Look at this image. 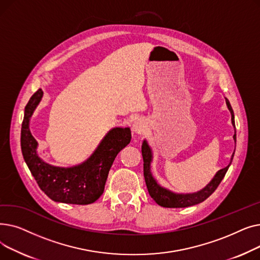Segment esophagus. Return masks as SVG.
I'll use <instances>...</instances> for the list:
<instances>
[{
  "label": "esophagus",
  "mask_w": 260,
  "mask_h": 260,
  "mask_svg": "<svg viewBox=\"0 0 260 260\" xmlns=\"http://www.w3.org/2000/svg\"><path fill=\"white\" fill-rule=\"evenodd\" d=\"M146 125H145V122L142 119H137L135 120L133 123V126H132V131L134 134L136 135H141L145 132Z\"/></svg>",
  "instance_id": "obj_1"
}]
</instances>
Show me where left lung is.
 <instances>
[{
	"label": "left lung",
	"instance_id": "8db88e82",
	"mask_svg": "<svg viewBox=\"0 0 260 260\" xmlns=\"http://www.w3.org/2000/svg\"><path fill=\"white\" fill-rule=\"evenodd\" d=\"M225 103H226V106L231 113L232 124H233V126L235 128L234 112H233V109H232V106L226 98H225ZM233 139L236 143V131L233 136ZM141 152H142V157H143L144 179H145V183L147 186V190H148L149 195H151V197L155 200V202L163 208H186V207H190V206H195V204H198V203L206 200L208 197H210L215 192L217 186L219 185V183L223 179V177H224L225 173L228 172L231 163H232V160H233V157H234V153H233V155H232V157H231V161L229 163V166L220 171H218L217 174L214 176L212 181L206 187L199 190V192L190 193V194H178V193H174V192H172V190L161 186L158 183V181L155 179V177L153 176L152 171H151L153 152H152L151 146L148 145V142L146 140H144L142 143Z\"/></svg>",
	"mask_w": 260,
	"mask_h": 260
}]
</instances>
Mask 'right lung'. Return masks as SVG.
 Listing matches in <instances>:
<instances>
[{"mask_svg":"<svg viewBox=\"0 0 260 260\" xmlns=\"http://www.w3.org/2000/svg\"><path fill=\"white\" fill-rule=\"evenodd\" d=\"M42 97L43 90L39 88L25 106L21 148L26 165L40 188L51 200L71 204L92 203L103 194L108 172L116 156L131 142V128L116 127L109 131L91 156L79 166H51L39 156L38 141L29 129L30 118Z\"/></svg>","mask_w":260,"mask_h":260,"instance_id":"add662e5","label":"right lung"}]
</instances>
